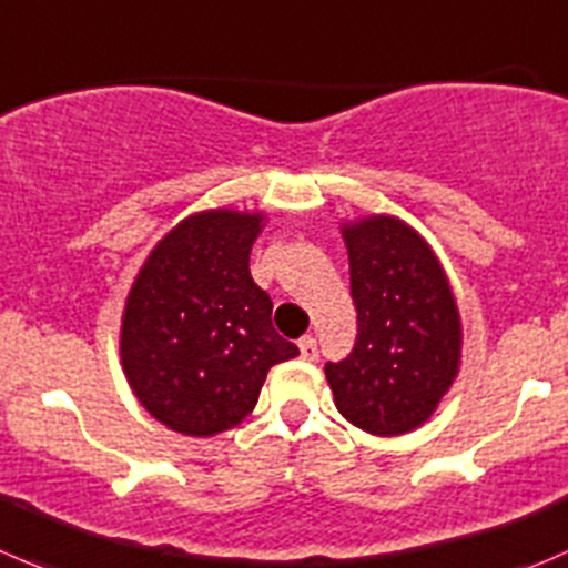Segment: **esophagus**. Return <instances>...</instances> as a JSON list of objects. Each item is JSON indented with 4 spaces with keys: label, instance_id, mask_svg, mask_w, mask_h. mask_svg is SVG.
<instances>
[{
    "label": "esophagus",
    "instance_id": "34e87169",
    "mask_svg": "<svg viewBox=\"0 0 568 568\" xmlns=\"http://www.w3.org/2000/svg\"><path fill=\"white\" fill-rule=\"evenodd\" d=\"M300 355L302 361H318V344L313 335H305V338H300Z\"/></svg>",
    "mask_w": 568,
    "mask_h": 568
}]
</instances>
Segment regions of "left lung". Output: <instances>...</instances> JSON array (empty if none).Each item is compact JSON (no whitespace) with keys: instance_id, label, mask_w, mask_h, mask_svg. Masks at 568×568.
Returning <instances> with one entry per match:
<instances>
[{"instance_id":"obj_1","label":"left lung","mask_w":568,"mask_h":568,"mask_svg":"<svg viewBox=\"0 0 568 568\" xmlns=\"http://www.w3.org/2000/svg\"><path fill=\"white\" fill-rule=\"evenodd\" d=\"M341 235L349 255L357 341L324 374L346 422L372 436H402L436 413L458 377V302L433 246L402 219H357Z\"/></svg>"}]
</instances>
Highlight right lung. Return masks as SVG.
Instances as JSON below:
<instances>
[{
    "label": "right lung",
    "mask_w": 568,
    "mask_h": 568,
    "mask_svg": "<svg viewBox=\"0 0 568 568\" xmlns=\"http://www.w3.org/2000/svg\"><path fill=\"white\" fill-rule=\"evenodd\" d=\"M263 213L202 211L169 230L132 283L121 316V368L169 430L207 438L244 422L274 363L300 355L272 324L252 280Z\"/></svg>",
    "instance_id": "obj_1"
}]
</instances>
